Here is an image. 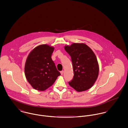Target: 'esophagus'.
<instances>
[{"label": "esophagus", "instance_id": "1", "mask_svg": "<svg viewBox=\"0 0 128 128\" xmlns=\"http://www.w3.org/2000/svg\"><path fill=\"white\" fill-rule=\"evenodd\" d=\"M64 70H62V71H61L60 72V74H61V75H62L63 74V73H64Z\"/></svg>", "mask_w": 128, "mask_h": 128}]
</instances>
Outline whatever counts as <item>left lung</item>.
<instances>
[{
    "instance_id": "1",
    "label": "left lung",
    "mask_w": 128,
    "mask_h": 128,
    "mask_svg": "<svg viewBox=\"0 0 128 128\" xmlns=\"http://www.w3.org/2000/svg\"><path fill=\"white\" fill-rule=\"evenodd\" d=\"M65 50L70 56L73 66V79L69 85L78 92L91 88L98 75L99 67L96 56L91 49L83 43L66 46Z\"/></svg>"
}]
</instances>
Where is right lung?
<instances>
[{
	"instance_id": "right-lung-1",
	"label": "right lung",
	"mask_w": 128,
	"mask_h": 128,
	"mask_svg": "<svg viewBox=\"0 0 128 128\" xmlns=\"http://www.w3.org/2000/svg\"><path fill=\"white\" fill-rule=\"evenodd\" d=\"M54 50V47L46 44L39 45L27 58L24 67L26 77L36 90H46L60 75L51 58Z\"/></svg>"
}]
</instances>
